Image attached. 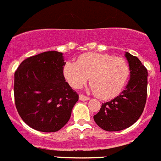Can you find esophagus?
Here are the masks:
<instances>
[{"mask_svg":"<svg viewBox=\"0 0 161 161\" xmlns=\"http://www.w3.org/2000/svg\"><path fill=\"white\" fill-rule=\"evenodd\" d=\"M89 99H90L89 97H86V96L83 95V94H80V95H79V100H80V101H88Z\"/></svg>","mask_w":161,"mask_h":161,"instance_id":"34e87169","label":"esophagus"}]
</instances>
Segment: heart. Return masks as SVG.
Wrapping results in <instances>:
<instances>
[{
    "label": "heart",
    "instance_id": "heart-1",
    "mask_svg": "<svg viewBox=\"0 0 161 161\" xmlns=\"http://www.w3.org/2000/svg\"><path fill=\"white\" fill-rule=\"evenodd\" d=\"M77 63L66 62L64 75L69 84L80 88L90 77L91 90L101 99H110L122 91L129 79V65L125 59L109 54L87 53Z\"/></svg>",
    "mask_w": 161,
    "mask_h": 161
}]
</instances>
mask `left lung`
Instances as JSON below:
<instances>
[{"label": "left lung", "instance_id": "8db88e82", "mask_svg": "<svg viewBox=\"0 0 161 161\" xmlns=\"http://www.w3.org/2000/svg\"><path fill=\"white\" fill-rule=\"evenodd\" d=\"M130 69V79L119 95L102 103L93 116L96 124L104 130L115 132L133 125L142 114L147 95V69L139 59L125 53Z\"/></svg>", "mask_w": 161, "mask_h": 161}]
</instances>
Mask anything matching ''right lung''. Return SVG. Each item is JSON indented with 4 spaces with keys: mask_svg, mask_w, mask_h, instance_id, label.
<instances>
[{
    "mask_svg": "<svg viewBox=\"0 0 161 161\" xmlns=\"http://www.w3.org/2000/svg\"><path fill=\"white\" fill-rule=\"evenodd\" d=\"M64 61L61 52L46 51L27 58L14 73L16 109L32 129L56 132L69 119L78 95L65 82Z\"/></svg>",
    "mask_w": 161,
    "mask_h": 161,
    "instance_id": "add662e5",
    "label": "right lung"
}]
</instances>
